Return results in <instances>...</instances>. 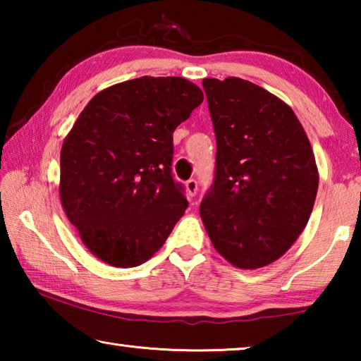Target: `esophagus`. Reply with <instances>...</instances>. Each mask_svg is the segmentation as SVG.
I'll list each match as a JSON object with an SVG mask.
<instances>
[{
  "label": "esophagus",
  "instance_id": "34e87169",
  "mask_svg": "<svg viewBox=\"0 0 361 361\" xmlns=\"http://www.w3.org/2000/svg\"><path fill=\"white\" fill-rule=\"evenodd\" d=\"M185 186H186V192L189 197H194L195 192H197V181L191 178L185 183Z\"/></svg>",
  "mask_w": 361,
  "mask_h": 361
}]
</instances>
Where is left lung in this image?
I'll list each match as a JSON object with an SVG mask.
<instances>
[{"label": "left lung", "instance_id": "8db88e82", "mask_svg": "<svg viewBox=\"0 0 361 361\" xmlns=\"http://www.w3.org/2000/svg\"><path fill=\"white\" fill-rule=\"evenodd\" d=\"M202 85L216 137L213 186L200 218L216 252L258 269L288 252L314 209L319 170L293 109L240 78Z\"/></svg>", "mask_w": 361, "mask_h": 361}]
</instances>
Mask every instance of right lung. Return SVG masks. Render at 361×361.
<instances>
[{
	"label": "right lung",
	"instance_id": "1",
	"mask_svg": "<svg viewBox=\"0 0 361 361\" xmlns=\"http://www.w3.org/2000/svg\"><path fill=\"white\" fill-rule=\"evenodd\" d=\"M202 102L185 78L143 76L103 89L78 116L60 151V202L103 262L143 264L183 216L172 135Z\"/></svg>",
	"mask_w": 361,
	"mask_h": 361
}]
</instances>
